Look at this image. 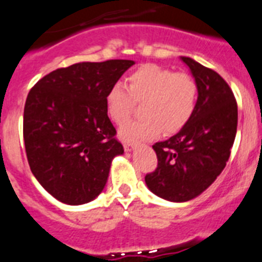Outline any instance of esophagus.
I'll use <instances>...</instances> for the list:
<instances>
[{
    "mask_svg": "<svg viewBox=\"0 0 262 262\" xmlns=\"http://www.w3.org/2000/svg\"><path fill=\"white\" fill-rule=\"evenodd\" d=\"M135 143H131V142H126L123 144L124 147V151L126 152H133L134 151V148H135Z\"/></svg>",
    "mask_w": 262,
    "mask_h": 262,
    "instance_id": "esophagus-1",
    "label": "esophagus"
}]
</instances>
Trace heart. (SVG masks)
<instances>
[{
    "instance_id": "obj_1",
    "label": "heart",
    "mask_w": 262,
    "mask_h": 262,
    "mask_svg": "<svg viewBox=\"0 0 262 262\" xmlns=\"http://www.w3.org/2000/svg\"><path fill=\"white\" fill-rule=\"evenodd\" d=\"M127 85H111L105 97L108 117L123 123L133 113L135 102H143L144 118L127 122L119 128L124 142L151 140L160 134H174L193 117L196 105L195 81L186 73L157 64H144L129 73Z\"/></svg>"
}]
</instances>
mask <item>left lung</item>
Here are the masks:
<instances>
[{"mask_svg":"<svg viewBox=\"0 0 262 262\" xmlns=\"http://www.w3.org/2000/svg\"><path fill=\"white\" fill-rule=\"evenodd\" d=\"M180 59L196 84L195 110L184 128L152 147L159 164L145 176L148 189L169 202L194 200L216 180L230 159L237 128V105L228 84L195 60Z\"/></svg>","mask_w":262,"mask_h":262,"instance_id":"obj_1","label":"left lung"}]
</instances>
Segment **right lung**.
Returning a JSON list of instances; mask_svg holds the SVG:
<instances>
[{"label": "right lung", "mask_w": 262, "mask_h": 262, "mask_svg": "<svg viewBox=\"0 0 262 262\" xmlns=\"http://www.w3.org/2000/svg\"><path fill=\"white\" fill-rule=\"evenodd\" d=\"M134 60L76 62L51 72L30 90L23 139L32 174L66 205H84L102 193L123 145L107 117L105 97Z\"/></svg>", "instance_id": "obj_1"}]
</instances>
